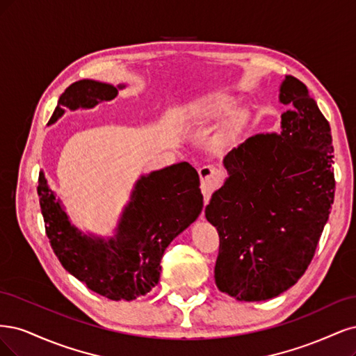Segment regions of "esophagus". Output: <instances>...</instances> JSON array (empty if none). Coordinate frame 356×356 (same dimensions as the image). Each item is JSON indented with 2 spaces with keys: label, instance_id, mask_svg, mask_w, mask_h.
<instances>
[{
  "label": "esophagus",
  "instance_id": "obj_1",
  "mask_svg": "<svg viewBox=\"0 0 356 356\" xmlns=\"http://www.w3.org/2000/svg\"><path fill=\"white\" fill-rule=\"evenodd\" d=\"M198 173H200V179H201V191L204 195V202L207 204L213 191L220 185L223 173L219 168H216L213 165H202L198 170Z\"/></svg>",
  "mask_w": 356,
  "mask_h": 356
}]
</instances>
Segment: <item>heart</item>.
<instances>
[{
  "mask_svg": "<svg viewBox=\"0 0 356 356\" xmlns=\"http://www.w3.org/2000/svg\"><path fill=\"white\" fill-rule=\"evenodd\" d=\"M236 105L238 100L235 96L229 93H222V91H216V93H210L195 102L192 112L193 117L197 120L213 121L229 115V113L236 108ZM247 121L248 112L245 109H238L234 112V115L231 118L229 130H231V133H236L244 127Z\"/></svg>",
  "mask_w": 356,
  "mask_h": 356,
  "instance_id": "obj_1",
  "label": "heart"
}]
</instances>
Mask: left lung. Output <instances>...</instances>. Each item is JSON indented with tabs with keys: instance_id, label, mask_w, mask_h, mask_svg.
<instances>
[{
	"instance_id": "obj_1",
	"label": "left lung",
	"mask_w": 356,
	"mask_h": 356,
	"mask_svg": "<svg viewBox=\"0 0 356 356\" xmlns=\"http://www.w3.org/2000/svg\"><path fill=\"white\" fill-rule=\"evenodd\" d=\"M281 134L251 136L223 158L227 177L205 207L220 236L214 280L239 302L282 294L311 263L334 201L330 124L286 75Z\"/></svg>"
}]
</instances>
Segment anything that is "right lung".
I'll return each instance as SVG.
<instances>
[{
  "mask_svg": "<svg viewBox=\"0 0 356 356\" xmlns=\"http://www.w3.org/2000/svg\"><path fill=\"white\" fill-rule=\"evenodd\" d=\"M124 87L95 79L76 81L59 97L49 124L59 120L66 108L90 109L115 99ZM38 197L45 234L62 266L91 291L127 302L147 294L158 284L165 248L202 210L200 176L189 163L137 179L115 234L108 238L84 234L71 223L44 171L38 177Z\"/></svg>",
  "mask_w": 356,
  "mask_h": 356,
  "instance_id": "obj_1",
  "label": "right lung"
}]
</instances>
